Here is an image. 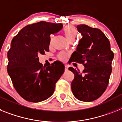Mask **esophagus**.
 <instances>
[{
    "instance_id": "esophagus-1",
    "label": "esophagus",
    "mask_w": 122,
    "mask_h": 122,
    "mask_svg": "<svg viewBox=\"0 0 122 122\" xmlns=\"http://www.w3.org/2000/svg\"><path fill=\"white\" fill-rule=\"evenodd\" d=\"M64 70H65V71H68V66H65V68H64Z\"/></svg>"
}]
</instances>
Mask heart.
<instances>
[{"label":"heart","mask_w":122,"mask_h":122,"mask_svg":"<svg viewBox=\"0 0 122 122\" xmlns=\"http://www.w3.org/2000/svg\"><path fill=\"white\" fill-rule=\"evenodd\" d=\"M63 32L68 41L72 40H75V38L77 35V30L74 26L71 25H67L65 26L63 29ZM59 59L61 61H64L66 59V55L61 53L59 55Z\"/></svg>","instance_id":"1"}]
</instances>
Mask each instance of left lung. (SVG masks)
I'll use <instances>...</instances> for the list:
<instances>
[{"mask_svg":"<svg viewBox=\"0 0 122 122\" xmlns=\"http://www.w3.org/2000/svg\"><path fill=\"white\" fill-rule=\"evenodd\" d=\"M77 29L82 38L71 55V62L82 64L85 68L80 73L69 67L74 74L71 89L77 99L92 102L100 97L107 89L114 54L108 39L101 30L86 25H77Z\"/></svg>","mask_w":122,"mask_h":122,"instance_id":"1","label":"left lung"}]
</instances>
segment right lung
Returning <instances> with one entry per match:
<instances>
[{"label": "right lung", "mask_w": 122, "mask_h": 122, "mask_svg": "<svg viewBox=\"0 0 122 122\" xmlns=\"http://www.w3.org/2000/svg\"><path fill=\"white\" fill-rule=\"evenodd\" d=\"M63 28L61 23L40 21L25 26L15 36L7 53V72L18 94L25 100L39 102L54 93L56 82L64 71L56 61L48 67L39 62V55L49 51L50 35Z\"/></svg>", "instance_id": "right-lung-1"}]
</instances>
